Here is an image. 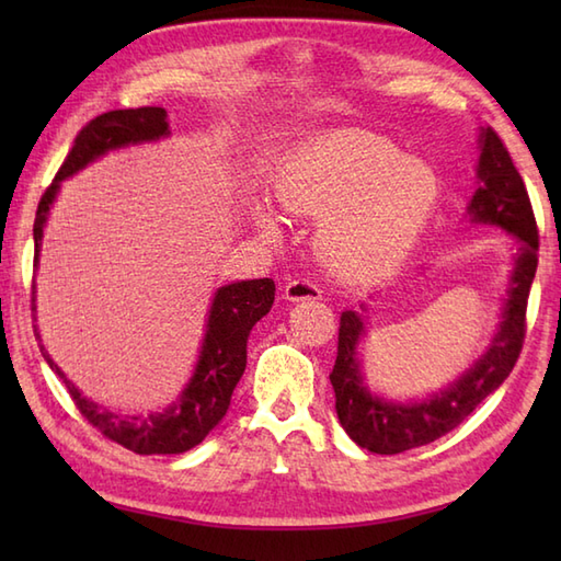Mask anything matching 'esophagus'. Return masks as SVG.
Here are the masks:
<instances>
[{
    "mask_svg": "<svg viewBox=\"0 0 561 561\" xmlns=\"http://www.w3.org/2000/svg\"><path fill=\"white\" fill-rule=\"evenodd\" d=\"M284 299L289 301H320L323 299V291H320L318 284L311 279H291L284 287Z\"/></svg>",
    "mask_w": 561,
    "mask_h": 561,
    "instance_id": "esophagus-1",
    "label": "esophagus"
}]
</instances>
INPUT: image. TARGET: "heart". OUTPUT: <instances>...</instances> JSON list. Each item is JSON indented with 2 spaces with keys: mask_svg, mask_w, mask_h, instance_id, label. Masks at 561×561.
<instances>
[{
  "mask_svg": "<svg viewBox=\"0 0 561 561\" xmlns=\"http://www.w3.org/2000/svg\"><path fill=\"white\" fill-rule=\"evenodd\" d=\"M432 165L371 133L320 135L296 149L277 181L282 205L318 217L316 248L344 277L390 270L422 233L438 202ZM265 226L274 217L260 211Z\"/></svg>",
  "mask_w": 561,
  "mask_h": 561,
  "instance_id": "b5f03b06",
  "label": "heart"
}]
</instances>
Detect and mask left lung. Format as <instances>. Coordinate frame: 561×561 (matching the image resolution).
<instances>
[{
    "label": "left lung",
    "instance_id": "left-lung-1",
    "mask_svg": "<svg viewBox=\"0 0 561 561\" xmlns=\"http://www.w3.org/2000/svg\"><path fill=\"white\" fill-rule=\"evenodd\" d=\"M480 149V187L474 190L468 211L474 221L502 226L520 241L504 320L482 359L448 390L424 402H386L366 390L356 362V344L364 335L362 318L354 311L340 316L337 359L330 374V383L335 388V410L344 432L362 448L380 456L420 448L453 432L514 371L526 340V308L538 270V224H535L526 183L502 137L492 127L482 129Z\"/></svg>",
    "mask_w": 561,
    "mask_h": 561
}]
</instances>
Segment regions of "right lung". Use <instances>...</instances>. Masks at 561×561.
<instances>
[{"mask_svg": "<svg viewBox=\"0 0 561 561\" xmlns=\"http://www.w3.org/2000/svg\"><path fill=\"white\" fill-rule=\"evenodd\" d=\"M169 135L165 111L145 105V108H125L108 111L91 123L83 125L75 145H71L67 159L59 165L55 181L47 185L38 202L33 221L35 238V257L33 267L38 265V248L43 238V224L50 209L59 181H65L71 173L81 171L93 159L103 157L108 149L135 145V141L159 139ZM274 304V282L272 279H248L236 282L229 287H221L214 296L205 344L195 368V376L190 386L183 390L181 400L171 404L169 410L147 414V416H125L111 410H103L99 404L81 398V392L69 383L65 374L59 371L50 354L43 352L45 362L53 371L62 378L77 410L87 416L91 426L121 444L127 450H135L139 456H165V453H185L193 446L202 444L214 426L221 422L231 404V396L238 380L245 371L248 356V337L250 330L262 316L270 313ZM35 335L38 330L33 328Z\"/></svg>", "mask_w": 561, "mask_h": 561, "instance_id": "obj_1", "label": "right lung"}]
</instances>
